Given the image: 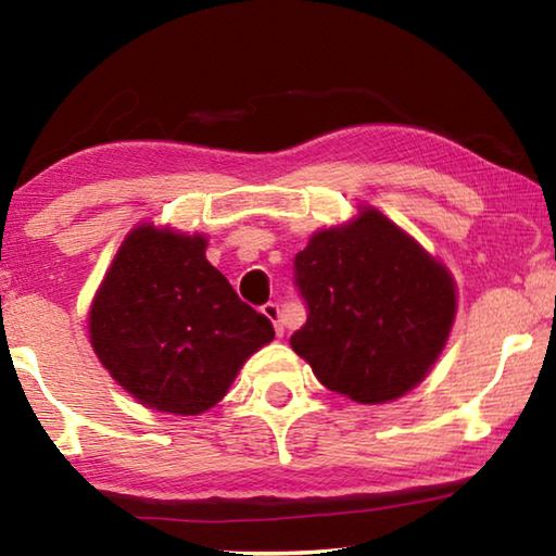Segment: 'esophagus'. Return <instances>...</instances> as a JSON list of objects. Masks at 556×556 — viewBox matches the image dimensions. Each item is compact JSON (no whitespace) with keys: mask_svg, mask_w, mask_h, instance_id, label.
<instances>
[{"mask_svg":"<svg viewBox=\"0 0 556 556\" xmlns=\"http://www.w3.org/2000/svg\"><path fill=\"white\" fill-rule=\"evenodd\" d=\"M262 314H265L271 326H275V333L277 336H285V324H281V314H279V304H275V301H269V304L262 306Z\"/></svg>","mask_w":556,"mask_h":556,"instance_id":"34e87169","label":"esophagus"}]
</instances>
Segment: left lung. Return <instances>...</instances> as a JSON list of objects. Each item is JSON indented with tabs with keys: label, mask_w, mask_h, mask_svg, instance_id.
<instances>
[{
	"label": "left lung",
	"mask_w": 556,
	"mask_h": 556,
	"mask_svg": "<svg viewBox=\"0 0 556 556\" xmlns=\"http://www.w3.org/2000/svg\"><path fill=\"white\" fill-rule=\"evenodd\" d=\"M306 324L289 338L318 382L363 404L427 378L456 316L448 269L380 211L318 230L294 257Z\"/></svg>",
	"instance_id": "1"
}]
</instances>
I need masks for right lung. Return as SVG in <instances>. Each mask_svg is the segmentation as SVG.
<instances>
[{
    "label": "right lung",
    "instance_id": "1",
    "mask_svg": "<svg viewBox=\"0 0 556 556\" xmlns=\"http://www.w3.org/2000/svg\"><path fill=\"white\" fill-rule=\"evenodd\" d=\"M90 343L144 407L193 417L218 404L242 363L275 338L205 260L203 235L131 230L92 299Z\"/></svg>",
    "mask_w": 556,
    "mask_h": 556
}]
</instances>
